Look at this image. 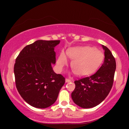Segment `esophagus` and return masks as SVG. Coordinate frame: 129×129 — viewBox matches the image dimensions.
I'll return each instance as SVG.
<instances>
[{"label": "esophagus", "mask_w": 129, "mask_h": 129, "mask_svg": "<svg viewBox=\"0 0 129 129\" xmlns=\"http://www.w3.org/2000/svg\"><path fill=\"white\" fill-rule=\"evenodd\" d=\"M71 81H71L70 79H67H67H66V82H70Z\"/></svg>", "instance_id": "obj_1"}]
</instances>
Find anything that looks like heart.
Segmentation results:
<instances>
[{
	"label": "heart",
	"instance_id": "1",
	"mask_svg": "<svg viewBox=\"0 0 129 129\" xmlns=\"http://www.w3.org/2000/svg\"><path fill=\"white\" fill-rule=\"evenodd\" d=\"M67 54L70 58L73 59L72 67L79 76L93 73L100 67L104 59V54L101 50L88 46L73 47L68 50ZM67 63V55L62 51L57 59V66L60 70H62Z\"/></svg>",
	"mask_w": 129,
	"mask_h": 129
}]
</instances>
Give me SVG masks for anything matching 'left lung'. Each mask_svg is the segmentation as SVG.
I'll use <instances>...</instances> for the list:
<instances>
[{
  "label": "left lung",
  "instance_id": "1",
  "mask_svg": "<svg viewBox=\"0 0 129 129\" xmlns=\"http://www.w3.org/2000/svg\"><path fill=\"white\" fill-rule=\"evenodd\" d=\"M102 47L105 57L101 67L91 76L75 81L72 98L81 108L90 109L100 104L107 96L113 85L116 61L110 50L104 45Z\"/></svg>",
  "mask_w": 129,
  "mask_h": 129
}]
</instances>
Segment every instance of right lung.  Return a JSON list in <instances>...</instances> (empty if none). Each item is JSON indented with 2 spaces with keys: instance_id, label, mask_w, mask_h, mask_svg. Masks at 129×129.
I'll use <instances>...</instances> for the list:
<instances>
[{
  "instance_id": "add662e5",
  "label": "right lung",
  "mask_w": 129,
  "mask_h": 129,
  "mask_svg": "<svg viewBox=\"0 0 129 129\" xmlns=\"http://www.w3.org/2000/svg\"><path fill=\"white\" fill-rule=\"evenodd\" d=\"M60 41L38 40L26 45L16 59L14 72L17 91L28 104L39 109L56 102L65 78L54 73V47Z\"/></svg>"
}]
</instances>
